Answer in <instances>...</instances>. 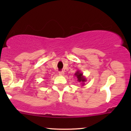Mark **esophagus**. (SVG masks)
I'll return each mask as SVG.
<instances>
[{
  "label": "esophagus",
  "mask_w": 131,
  "mask_h": 131,
  "mask_svg": "<svg viewBox=\"0 0 131 131\" xmlns=\"http://www.w3.org/2000/svg\"><path fill=\"white\" fill-rule=\"evenodd\" d=\"M58 74H59V75H60V76H63L64 73L63 71H59Z\"/></svg>",
  "instance_id": "34e87169"
}]
</instances>
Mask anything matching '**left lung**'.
Listing matches in <instances>:
<instances>
[{
	"label": "left lung",
	"instance_id": "8db88e82",
	"mask_svg": "<svg viewBox=\"0 0 131 131\" xmlns=\"http://www.w3.org/2000/svg\"><path fill=\"white\" fill-rule=\"evenodd\" d=\"M74 75L77 77L78 81H79V82H82V85L84 84V82L85 81H86V79H85V78L83 76V74L81 73V72H79V71H78L75 73Z\"/></svg>",
	"mask_w": 131,
	"mask_h": 131
}]
</instances>
